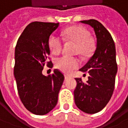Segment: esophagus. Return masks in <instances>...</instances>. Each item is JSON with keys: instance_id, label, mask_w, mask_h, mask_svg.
Wrapping results in <instances>:
<instances>
[{"instance_id": "1", "label": "esophagus", "mask_w": 128, "mask_h": 128, "mask_svg": "<svg viewBox=\"0 0 128 128\" xmlns=\"http://www.w3.org/2000/svg\"><path fill=\"white\" fill-rule=\"evenodd\" d=\"M68 78H69V76H67V75H65V76H64V78H65V80H67Z\"/></svg>"}]
</instances>
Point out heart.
Here are the masks:
<instances>
[{
  "mask_svg": "<svg viewBox=\"0 0 128 128\" xmlns=\"http://www.w3.org/2000/svg\"><path fill=\"white\" fill-rule=\"evenodd\" d=\"M64 38L76 44L75 53L84 57L90 56L94 50L95 44L90 33L86 28L80 26H74L66 29L62 32ZM48 45L50 52L54 55L60 54L63 46L62 40L57 35L52 34L48 39ZM80 62L76 57L63 56L56 59L55 66L57 69L65 74H69L78 67Z\"/></svg>",
  "mask_w": 128,
  "mask_h": 128,
  "instance_id": "obj_1",
  "label": "heart"
}]
</instances>
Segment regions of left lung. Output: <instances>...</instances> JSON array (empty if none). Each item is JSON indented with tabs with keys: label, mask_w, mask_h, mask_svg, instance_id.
<instances>
[{
	"label": "left lung",
	"mask_w": 128,
	"mask_h": 128,
	"mask_svg": "<svg viewBox=\"0 0 128 128\" xmlns=\"http://www.w3.org/2000/svg\"><path fill=\"white\" fill-rule=\"evenodd\" d=\"M80 22L93 28L97 42L94 55L80 69L89 73L88 80L84 83L81 78H75L74 101L83 112L94 114L104 109L112 96L118 70L116 52L111 34L100 22L93 19Z\"/></svg>",
	"instance_id": "1"
}]
</instances>
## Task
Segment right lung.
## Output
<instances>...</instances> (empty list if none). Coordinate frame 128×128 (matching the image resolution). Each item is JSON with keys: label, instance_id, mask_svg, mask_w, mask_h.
Listing matches in <instances>:
<instances>
[{"label": "right lung", "instance_id": "add662e5", "mask_svg": "<svg viewBox=\"0 0 128 128\" xmlns=\"http://www.w3.org/2000/svg\"><path fill=\"white\" fill-rule=\"evenodd\" d=\"M60 23L33 22L25 28L15 50L14 76L20 98L24 106L35 115H45L54 108L64 76L58 69L44 76V64L50 50L48 39Z\"/></svg>", "mask_w": 128, "mask_h": 128}]
</instances>
